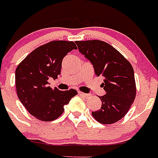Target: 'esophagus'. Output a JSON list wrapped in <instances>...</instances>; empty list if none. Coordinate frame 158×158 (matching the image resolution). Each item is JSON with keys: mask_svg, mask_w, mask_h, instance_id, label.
Segmentation results:
<instances>
[{"mask_svg": "<svg viewBox=\"0 0 158 158\" xmlns=\"http://www.w3.org/2000/svg\"><path fill=\"white\" fill-rule=\"evenodd\" d=\"M78 94H79L80 95H81V96L85 97V98H88V97L90 96V95H89V94L84 93V92H78Z\"/></svg>", "mask_w": 158, "mask_h": 158, "instance_id": "obj_1", "label": "esophagus"}]
</instances>
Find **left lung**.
Masks as SVG:
<instances>
[{
	"instance_id": "8db88e82",
	"label": "left lung",
	"mask_w": 158,
	"mask_h": 158,
	"mask_svg": "<svg viewBox=\"0 0 158 158\" xmlns=\"http://www.w3.org/2000/svg\"><path fill=\"white\" fill-rule=\"evenodd\" d=\"M78 50L92 64L97 77H103L106 95L99 96L102 106L92 112L101 124H113L127 114L134 102L135 88L131 63L113 46L99 40L76 41Z\"/></svg>"
}]
</instances>
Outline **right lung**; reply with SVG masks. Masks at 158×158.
<instances>
[{
    "label": "right lung",
    "mask_w": 158,
    "mask_h": 158,
    "mask_svg": "<svg viewBox=\"0 0 158 158\" xmlns=\"http://www.w3.org/2000/svg\"><path fill=\"white\" fill-rule=\"evenodd\" d=\"M73 49H77L73 41L53 40L37 48L17 66V95L37 119L56 120L63 113L64 106L77 94L74 89L60 91L48 86V80L51 77L55 80L60 74L63 58Z\"/></svg>",
    "instance_id": "right-lung-1"
}]
</instances>
